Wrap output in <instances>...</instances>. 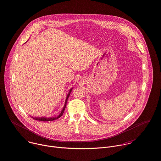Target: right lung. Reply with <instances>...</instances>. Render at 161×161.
<instances>
[{
  "instance_id": "1",
  "label": "right lung",
  "mask_w": 161,
  "mask_h": 161,
  "mask_svg": "<svg viewBox=\"0 0 161 161\" xmlns=\"http://www.w3.org/2000/svg\"><path fill=\"white\" fill-rule=\"evenodd\" d=\"M71 90H72V88L69 90V93L68 94V95H67V97H66V102H65L64 106V107H63V110H62V111H61V114H59V116H58V117H52V118H46V117H32V119H34V120H39V121H42V122H48V121L54 120H56V119H57L61 117L62 116V115L63 114L64 111V110H65L66 105V102H67L68 99V98H69V95H70V93H71Z\"/></svg>"
}]
</instances>
